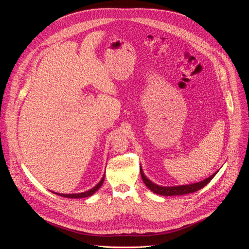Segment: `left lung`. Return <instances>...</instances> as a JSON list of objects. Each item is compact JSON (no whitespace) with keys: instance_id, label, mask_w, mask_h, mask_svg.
<instances>
[{"instance_id":"obj_1","label":"left lung","mask_w":249,"mask_h":249,"mask_svg":"<svg viewBox=\"0 0 249 249\" xmlns=\"http://www.w3.org/2000/svg\"><path fill=\"white\" fill-rule=\"evenodd\" d=\"M140 172H141L142 179H143L146 186L151 191H153L154 193H156L158 195H161V196H176V195H184V194H189V193L196 192V191L200 190L201 188H203L204 186H206L213 178H214V176L217 174V172H215L214 174H212L211 176H209L208 178L204 179L203 181L197 182V183L179 185V186H160V185L152 182L148 178V177L144 174L143 169H142V166L140 167Z\"/></svg>"}]
</instances>
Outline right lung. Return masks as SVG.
<instances>
[{
	"mask_svg": "<svg viewBox=\"0 0 249 249\" xmlns=\"http://www.w3.org/2000/svg\"><path fill=\"white\" fill-rule=\"evenodd\" d=\"M103 181H104V175L101 178V180L93 188H91L90 190H88L86 192H83V193H78V194H62V193H56V192H53V193H55L57 195H60L62 197H66V198H73V199H75V198H86V197H89L93 193H95L101 187Z\"/></svg>",
	"mask_w": 249,
	"mask_h": 249,
	"instance_id": "add662e5",
	"label": "right lung"
}]
</instances>
